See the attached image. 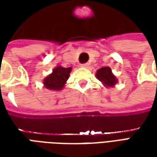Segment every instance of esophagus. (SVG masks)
<instances>
[{
	"mask_svg": "<svg viewBox=\"0 0 157 157\" xmlns=\"http://www.w3.org/2000/svg\"><path fill=\"white\" fill-rule=\"evenodd\" d=\"M88 65H89L88 63H84V64H82V65H81V67H83V68H86V67H87Z\"/></svg>",
	"mask_w": 157,
	"mask_h": 157,
	"instance_id": "34e87169",
	"label": "esophagus"
}]
</instances>
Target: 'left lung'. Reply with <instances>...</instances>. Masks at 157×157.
Here are the masks:
<instances>
[{"mask_svg":"<svg viewBox=\"0 0 157 157\" xmlns=\"http://www.w3.org/2000/svg\"><path fill=\"white\" fill-rule=\"evenodd\" d=\"M96 75L97 78L108 87L114 86L118 82V79L112 73V70L110 67H102L101 69H99L96 73Z\"/></svg>","mask_w":157,"mask_h":157,"instance_id":"obj_1","label":"left lung"}]
</instances>
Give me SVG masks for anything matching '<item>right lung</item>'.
Here are the masks:
<instances>
[{
    "label": "right lung",
    "instance_id": "1",
    "mask_svg": "<svg viewBox=\"0 0 157 157\" xmlns=\"http://www.w3.org/2000/svg\"><path fill=\"white\" fill-rule=\"evenodd\" d=\"M71 67L65 68L58 65L53 70L50 75H48L44 80V85L45 88L53 90V91H60L65 86L66 81L70 76L71 71Z\"/></svg>",
    "mask_w": 157,
    "mask_h": 157
}]
</instances>
